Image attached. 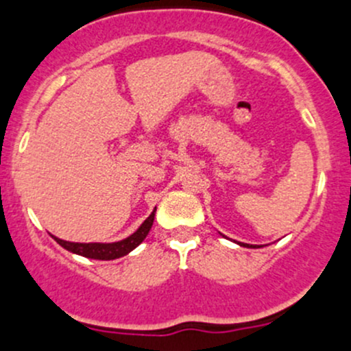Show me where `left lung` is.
<instances>
[{
    "label": "left lung",
    "mask_w": 351,
    "mask_h": 351,
    "mask_svg": "<svg viewBox=\"0 0 351 351\" xmlns=\"http://www.w3.org/2000/svg\"><path fill=\"white\" fill-rule=\"evenodd\" d=\"M239 246H244V247H258V246H253V244H246V243H238Z\"/></svg>",
    "instance_id": "1"
}]
</instances>
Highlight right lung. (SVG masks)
Returning a JSON list of instances; mask_svg holds the SVG:
<instances>
[{"instance_id":"obj_1","label":"right lung","mask_w":351,"mask_h":351,"mask_svg":"<svg viewBox=\"0 0 351 351\" xmlns=\"http://www.w3.org/2000/svg\"><path fill=\"white\" fill-rule=\"evenodd\" d=\"M154 212H151L149 217L141 224V228L137 229L134 234H130L129 238L122 239V241L117 243H71L64 241V239H59L56 236L52 238L56 239L62 247L74 254H80V256L91 258V260H117V258L125 256L127 253H130L132 250H136L141 243L146 239L147 232L151 231V226L154 222Z\"/></svg>"}]
</instances>
